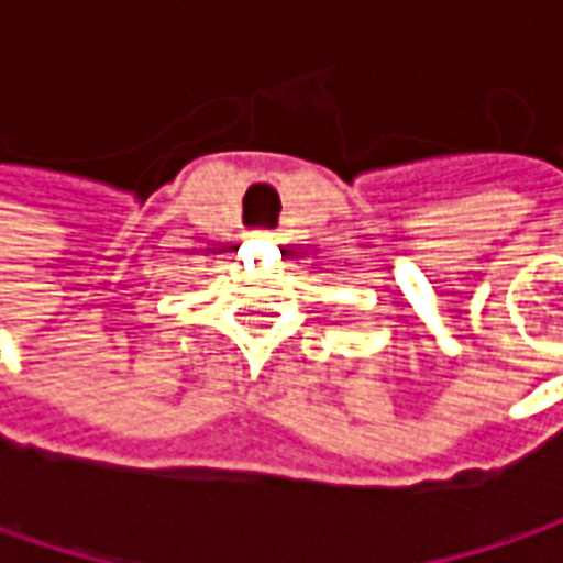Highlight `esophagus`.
Returning <instances> with one entry per match:
<instances>
[{
  "instance_id": "obj_1",
  "label": "esophagus",
  "mask_w": 563,
  "mask_h": 563,
  "mask_svg": "<svg viewBox=\"0 0 563 563\" xmlns=\"http://www.w3.org/2000/svg\"><path fill=\"white\" fill-rule=\"evenodd\" d=\"M253 238H260V241H269L272 231H253Z\"/></svg>"
}]
</instances>
